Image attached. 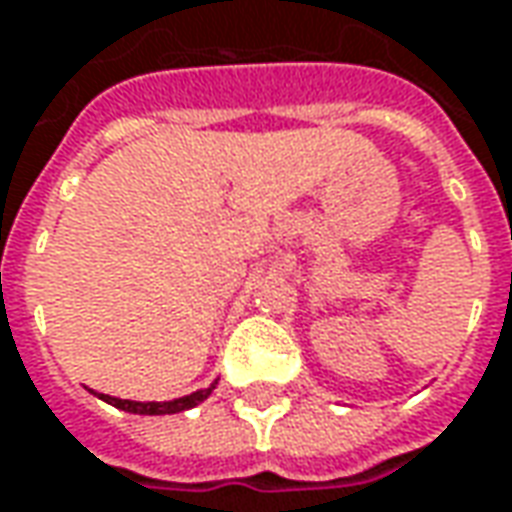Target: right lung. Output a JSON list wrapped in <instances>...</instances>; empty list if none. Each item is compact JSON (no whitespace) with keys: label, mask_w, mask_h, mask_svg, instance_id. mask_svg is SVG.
<instances>
[{"label":"right lung","mask_w":512,"mask_h":512,"mask_svg":"<svg viewBox=\"0 0 512 512\" xmlns=\"http://www.w3.org/2000/svg\"><path fill=\"white\" fill-rule=\"evenodd\" d=\"M214 389L216 383H211V386L202 389V392L185 394L180 400H168V403H135V400H118V397H109V394H101V400H106L109 406L123 408V411H129V414H177V411H185V408L200 406L202 400L214 392Z\"/></svg>","instance_id":"right-lung-1"}]
</instances>
